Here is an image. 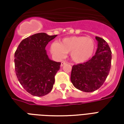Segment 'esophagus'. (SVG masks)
Listing matches in <instances>:
<instances>
[{
	"label": "esophagus",
	"mask_w": 124,
	"mask_h": 124,
	"mask_svg": "<svg viewBox=\"0 0 124 124\" xmlns=\"http://www.w3.org/2000/svg\"><path fill=\"white\" fill-rule=\"evenodd\" d=\"M66 64V62H65V61H62V62H61V66H64Z\"/></svg>",
	"instance_id": "obj_1"
}]
</instances>
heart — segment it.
<instances>
[{"mask_svg":"<svg viewBox=\"0 0 124 124\" xmlns=\"http://www.w3.org/2000/svg\"><path fill=\"white\" fill-rule=\"evenodd\" d=\"M95 42L89 37L73 36L63 39L60 42H54L50 46L52 54L60 58L70 53V58L76 63H82L89 60L95 50Z\"/></svg>","mask_w":124,"mask_h":124,"instance_id":"b5f03b06","label":"heart"}]
</instances>
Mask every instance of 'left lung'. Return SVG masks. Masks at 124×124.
<instances>
[{"instance_id": "left-lung-1", "label": "left lung", "mask_w": 124, "mask_h": 124, "mask_svg": "<svg viewBox=\"0 0 124 124\" xmlns=\"http://www.w3.org/2000/svg\"><path fill=\"white\" fill-rule=\"evenodd\" d=\"M98 48L91 59L74 65L71 72V82L76 88L92 92L101 87L108 76L111 68L112 52L103 38L96 36Z\"/></svg>"}]
</instances>
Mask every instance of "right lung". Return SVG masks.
Instances as JSON below:
<instances>
[{
    "label": "right lung",
    "mask_w": 124,
    "mask_h": 124,
    "mask_svg": "<svg viewBox=\"0 0 124 124\" xmlns=\"http://www.w3.org/2000/svg\"><path fill=\"white\" fill-rule=\"evenodd\" d=\"M57 35L37 33L21 41L15 53L16 75L20 84L33 96H44L50 92L60 62L50 60L46 48Z\"/></svg>",
    "instance_id": "add662e5"
}]
</instances>
